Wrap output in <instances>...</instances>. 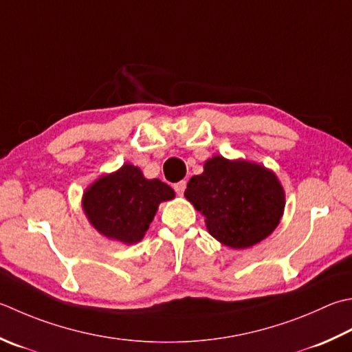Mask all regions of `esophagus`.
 I'll return each mask as SVG.
<instances>
[{"label":"esophagus","instance_id":"1","mask_svg":"<svg viewBox=\"0 0 352 352\" xmlns=\"http://www.w3.org/2000/svg\"><path fill=\"white\" fill-rule=\"evenodd\" d=\"M174 189H175V192H177L178 195H183L184 190H186V182L182 180V182L175 183V184H174Z\"/></svg>","mask_w":352,"mask_h":352}]
</instances>
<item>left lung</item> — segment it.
<instances>
[{
    "label": "left lung",
    "mask_w": 352,
    "mask_h": 352,
    "mask_svg": "<svg viewBox=\"0 0 352 352\" xmlns=\"http://www.w3.org/2000/svg\"><path fill=\"white\" fill-rule=\"evenodd\" d=\"M184 197L203 213L210 235L232 249L265 239L285 208L284 188L274 172L221 155L209 158L203 174L190 178Z\"/></svg>",
    "instance_id": "1"
}]
</instances>
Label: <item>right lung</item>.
I'll list each match as a JSON object with an SVG mask.
<instances>
[{
    "mask_svg": "<svg viewBox=\"0 0 352 352\" xmlns=\"http://www.w3.org/2000/svg\"><path fill=\"white\" fill-rule=\"evenodd\" d=\"M174 197L170 186L157 178L148 180L139 168L125 163L89 186L82 208L88 221L103 236L135 244L149 229L158 204Z\"/></svg>",
    "mask_w": 352,
    "mask_h": 352,
    "instance_id": "right-lung-1",
    "label": "right lung"
}]
</instances>
